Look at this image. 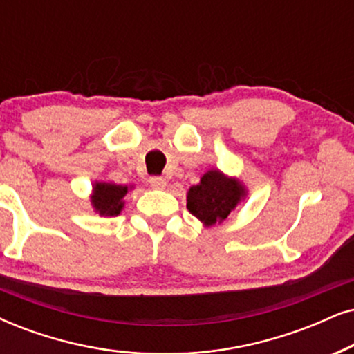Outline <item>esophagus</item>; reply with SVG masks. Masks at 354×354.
<instances>
[{"instance_id":"esophagus-1","label":"esophagus","mask_w":354,"mask_h":354,"mask_svg":"<svg viewBox=\"0 0 354 354\" xmlns=\"http://www.w3.org/2000/svg\"><path fill=\"white\" fill-rule=\"evenodd\" d=\"M150 185L151 187H155V189H163V187L167 186V180H165L163 176H151Z\"/></svg>"}]
</instances>
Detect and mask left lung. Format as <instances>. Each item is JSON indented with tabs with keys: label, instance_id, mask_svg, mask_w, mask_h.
Wrapping results in <instances>:
<instances>
[{
	"label": "left lung",
	"instance_id": "obj_1",
	"mask_svg": "<svg viewBox=\"0 0 354 354\" xmlns=\"http://www.w3.org/2000/svg\"><path fill=\"white\" fill-rule=\"evenodd\" d=\"M245 196L247 191L239 180L225 176L218 169H209L199 185L189 187L186 207L205 227H210L225 221Z\"/></svg>",
	"mask_w": 354,
	"mask_h": 354
}]
</instances>
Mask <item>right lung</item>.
I'll use <instances>...</instances> for the list:
<instances>
[{
	"mask_svg": "<svg viewBox=\"0 0 354 354\" xmlns=\"http://www.w3.org/2000/svg\"><path fill=\"white\" fill-rule=\"evenodd\" d=\"M129 187L114 185V183H95L93 186L91 204L100 216L114 217L119 216L124 207V196Z\"/></svg>",
	"mask_w": 354,
	"mask_h": 354,
	"instance_id": "right-lung-1",
	"label": "right lung"
}]
</instances>
